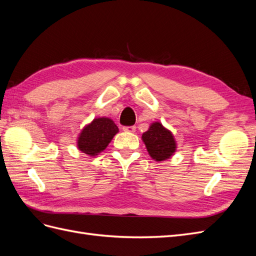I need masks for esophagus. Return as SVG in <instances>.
<instances>
[{
  "instance_id": "1",
  "label": "esophagus",
  "mask_w": 256,
  "mask_h": 256,
  "mask_svg": "<svg viewBox=\"0 0 256 256\" xmlns=\"http://www.w3.org/2000/svg\"><path fill=\"white\" fill-rule=\"evenodd\" d=\"M122 130L126 131V132H134L136 126H124Z\"/></svg>"
}]
</instances>
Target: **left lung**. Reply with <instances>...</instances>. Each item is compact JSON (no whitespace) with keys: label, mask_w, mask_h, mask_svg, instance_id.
<instances>
[{"label":"left lung","mask_w":256,"mask_h":256,"mask_svg":"<svg viewBox=\"0 0 256 256\" xmlns=\"http://www.w3.org/2000/svg\"><path fill=\"white\" fill-rule=\"evenodd\" d=\"M142 140L150 157L156 161L168 159L176 150V143L171 131L166 129L160 122H154L143 134Z\"/></svg>","instance_id":"1"}]
</instances>
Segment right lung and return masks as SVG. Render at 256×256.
<instances>
[{
  "instance_id": "right-lung-1",
  "label": "right lung",
  "mask_w": 256,
  "mask_h": 256,
  "mask_svg": "<svg viewBox=\"0 0 256 256\" xmlns=\"http://www.w3.org/2000/svg\"><path fill=\"white\" fill-rule=\"evenodd\" d=\"M118 132V128L112 120L106 118H95L80 134L78 138L79 150L90 156H95L106 150Z\"/></svg>"
}]
</instances>
